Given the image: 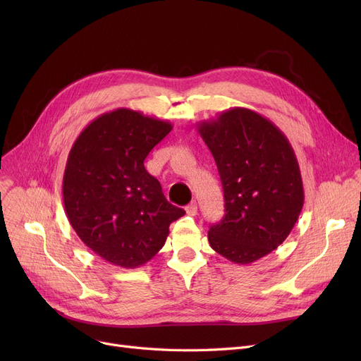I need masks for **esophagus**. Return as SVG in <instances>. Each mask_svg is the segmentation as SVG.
Here are the masks:
<instances>
[{
	"instance_id": "obj_1",
	"label": "esophagus",
	"mask_w": 361,
	"mask_h": 361,
	"mask_svg": "<svg viewBox=\"0 0 361 361\" xmlns=\"http://www.w3.org/2000/svg\"><path fill=\"white\" fill-rule=\"evenodd\" d=\"M185 212L190 215V216H195L197 214V204H196V202H192L190 204H187L185 206Z\"/></svg>"
}]
</instances>
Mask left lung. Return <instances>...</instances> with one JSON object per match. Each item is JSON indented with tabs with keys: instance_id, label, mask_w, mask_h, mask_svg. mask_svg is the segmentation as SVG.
<instances>
[{
	"instance_id": "1",
	"label": "left lung",
	"mask_w": 361,
	"mask_h": 361,
	"mask_svg": "<svg viewBox=\"0 0 361 361\" xmlns=\"http://www.w3.org/2000/svg\"><path fill=\"white\" fill-rule=\"evenodd\" d=\"M224 188L225 215L211 225V247L234 263L269 255L294 228L305 204L300 166L286 135L247 108L197 126Z\"/></svg>"
}]
</instances>
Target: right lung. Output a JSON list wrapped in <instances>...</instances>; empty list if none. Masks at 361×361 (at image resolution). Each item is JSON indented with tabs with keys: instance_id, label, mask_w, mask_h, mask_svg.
<instances>
[{
	"instance_id": "right-lung-1",
	"label": "right lung",
	"mask_w": 361,
	"mask_h": 361,
	"mask_svg": "<svg viewBox=\"0 0 361 361\" xmlns=\"http://www.w3.org/2000/svg\"><path fill=\"white\" fill-rule=\"evenodd\" d=\"M171 130L168 121L118 108L94 118L73 143L63 178L67 218L87 247L116 267L149 262L169 224L185 214L143 165Z\"/></svg>"
}]
</instances>
